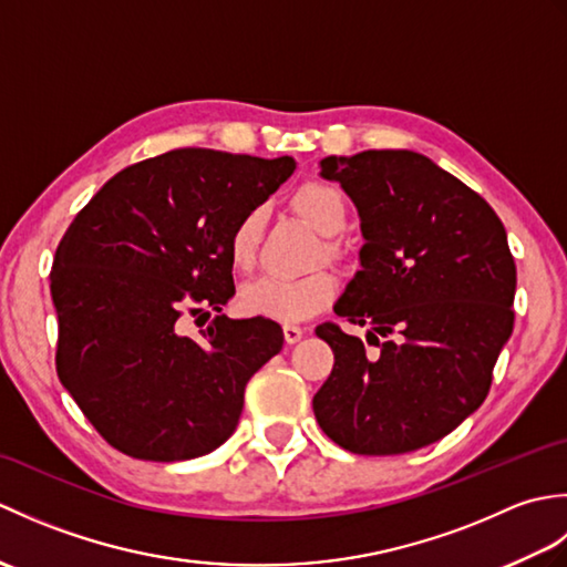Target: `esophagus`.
Returning <instances> with one entry per match:
<instances>
[{
  "mask_svg": "<svg viewBox=\"0 0 567 567\" xmlns=\"http://www.w3.org/2000/svg\"><path fill=\"white\" fill-rule=\"evenodd\" d=\"M282 333H285V341L290 343V346H295L297 341H302L305 339V329L302 327H297V323H285L282 327Z\"/></svg>",
  "mask_w": 567,
  "mask_h": 567,
  "instance_id": "obj_1",
  "label": "esophagus"
}]
</instances>
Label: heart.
Listing matches in <instances>:
<instances>
[{
	"mask_svg": "<svg viewBox=\"0 0 567 567\" xmlns=\"http://www.w3.org/2000/svg\"><path fill=\"white\" fill-rule=\"evenodd\" d=\"M297 216L315 226L319 234L333 236L346 224V199L339 189L319 179L302 183L290 197ZM260 209L240 214L226 236V256L236 270L246 272L256 262ZM323 252L333 256L336 246L323 244ZM339 292V280L327 268L302 277H258L240 290V309L250 317L277 321H302L327 307Z\"/></svg>",
	"mask_w": 567,
	"mask_h": 567,
	"instance_id": "heart-1",
	"label": "heart"
}]
</instances>
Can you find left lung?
Segmentation results:
<instances>
[{
    "instance_id": "obj_1",
    "label": "left lung",
    "mask_w": 567,
    "mask_h": 567,
    "mask_svg": "<svg viewBox=\"0 0 567 567\" xmlns=\"http://www.w3.org/2000/svg\"><path fill=\"white\" fill-rule=\"evenodd\" d=\"M360 214L363 270L323 321L333 370L315 394L321 431L358 455H400L443 439L485 402L514 329L516 265L495 209L412 151L323 158ZM383 341L380 342L379 339Z\"/></svg>"
}]
</instances>
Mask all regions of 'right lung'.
Here are the masks:
<instances>
[{
  "label": "right lung",
  "mask_w": 567,
  "mask_h": 567,
  "mask_svg": "<svg viewBox=\"0 0 567 567\" xmlns=\"http://www.w3.org/2000/svg\"><path fill=\"white\" fill-rule=\"evenodd\" d=\"M292 171L290 155L177 148L118 171L75 214L51 270L55 370L112 449L173 463L234 433L282 329L221 315L192 339L185 321L234 297L226 236Z\"/></svg>",
  "instance_id": "1"
}]
</instances>
